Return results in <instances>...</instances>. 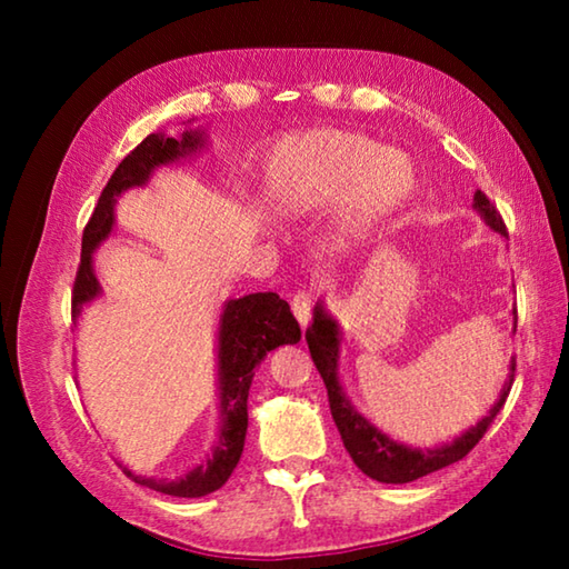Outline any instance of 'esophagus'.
I'll return each instance as SVG.
<instances>
[{"label":"esophagus","instance_id":"esophagus-1","mask_svg":"<svg viewBox=\"0 0 569 569\" xmlns=\"http://www.w3.org/2000/svg\"><path fill=\"white\" fill-rule=\"evenodd\" d=\"M311 306H313V298H311V293L298 291V293L293 296V301H291V311H293V316H296V321L301 323V329H306L308 321H311Z\"/></svg>","mask_w":569,"mask_h":569}]
</instances>
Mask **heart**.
Returning a JSON list of instances; mask_svg holds the SVG:
<instances>
[{"label":"heart","instance_id":"obj_1","mask_svg":"<svg viewBox=\"0 0 569 569\" xmlns=\"http://www.w3.org/2000/svg\"><path fill=\"white\" fill-rule=\"evenodd\" d=\"M413 188L417 168L401 150L359 132L319 130L268 150L258 200L281 220H303L339 206L343 233L359 236L407 203Z\"/></svg>","mask_w":569,"mask_h":569}]
</instances>
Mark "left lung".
I'll list each match as a JSON object with an SVG mask.
<instances>
[{
	"mask_svg": "<svg viewBox=\"0 0 569 569\" xmlns=\"http://www.w3.org/2000/svg\"><path fill=\"white\" fill-rule=\"evenodd\" d=\"M475 210L479 218L495 230L499 236H507V228L499 218L497 208L489 203L487 196L481 190L475 192ZM515 316V329H517V308L512 311ZM341 326L333 319L326 308L323 298L313 306V323L308 326L306 331V343L308 351H311V359L319 369L321 379L326 383V391H329V403H331V417L339 427V435L343 439V447L349 451L353 465L359 467L366 477L383 481V485H407L419 477H427L431 471H439L455 461L465 459L471 449H475L477 441L485 437L489 423L495 421L499 409L505 407L507 393L512 389L515 381V356L509 359V373L502 391H499V399L495 407L487 411V417H481L475 427L461 431L459 437L445 445L431 447V449H419L401 445V441H393L391 437L383 435L379 427L363 417V413L353 407L351 399L346 397L343 383H341Z\"/></svg>",
	"mask_w": 569,
	"mask_h": 569,
	"instance_id": "1",
	"label": "left lung"
}]
</instances>
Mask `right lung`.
<instances>
[{
  "label": "right lung",
  "mask_w": 569,
  "mask_h": 569,
  "mask_svg": "<svg viewBox=\"0 0 569 569\" xmlns=\"http://www.w3.org/2000/svg\"><path fill=\"white\" fill-rule=\"evenodd\" d=\"M182 124H186V130L176 138H170L168 132L148 134L114 168L112 178L104 186L82 236L80 271H77L72 291L74 323L82 316V308L102 296V286L94 276V250L112 236L118 198L132 188H146L156 170L178 166V162L208 150V130L190 128V120ZM298 341H301V329H298L291 308L283 298H278V293H246L223 301L216 331L218 431L210 457L178 479H152L122 467L124 475L142 487L170 497H206L223 487L228 477L233 475L240 455H243L248 431V391L250 381L256 377L253 369L266 359L268 351Z\"/></svg>",
  "instance_id": "right-lung-1"
}]
</instances>
